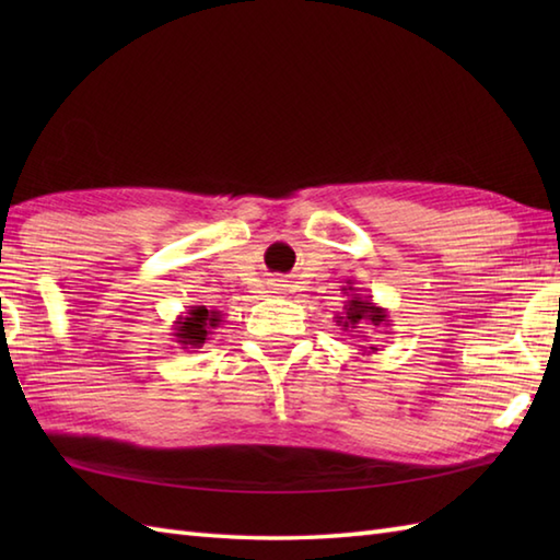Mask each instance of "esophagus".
Instances as JSON below:
<instances>
[{"label": "esophagus", "mask_w": 560, "mask_h": 560, "mask_svg": "<svg viewBox=\"0 0 560 560\" xmlns=\"http://www.w3.org/2000/svg\"><path fill=\"white\" fill-rule=\"evenodd\" d=\"M281 287H283V283H271V289H273V293H279V291H283Z\"/></svg>", "instance_id": "1"}]
</instances>
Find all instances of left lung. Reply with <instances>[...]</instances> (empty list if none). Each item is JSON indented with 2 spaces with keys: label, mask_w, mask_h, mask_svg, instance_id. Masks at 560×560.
<instances>
[{
  "label": "left lung",
  "mask_w": 560,
  "mask_h": 560,
  "mask_svg": "<svg viewBox=\"0 0 560 560\" xmlns=\"http://www.w3.org/2000/svg\"><path fill=\"white\" fill-rule=\"evenodd\" d=\"M343 293L349 295L347 305H343V313L337 315V325L343 327V329H359V327H368V329H383V327H389V315L385 307H380L377 303H373V295H361L355 293L353 287L343 289ZM377 349L371 347V351L368 353H375Z\"/></svg>",
  "instance_id": "8db88e82"
}]
</instances>
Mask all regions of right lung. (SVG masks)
I'll return each mask as SVG.
<instances>
[{
	"instance_id": "obj_1",
	"label": "right lung",
	"mask_w": 560,
	"mask_h": 560,
	"mask_svg": "<svg viewBox=\"0 0 560 560\" xmlns=\"http://www.w3.org/2000/svg\"><path fill=\"white\" fill-rule=\"evenodd\" d=\"M221 325V313L209 311L207 305H189L185 315H177L173 325V337L183 349H199L213 335L211 329Z\"/></svg>"
}]
</instances>
